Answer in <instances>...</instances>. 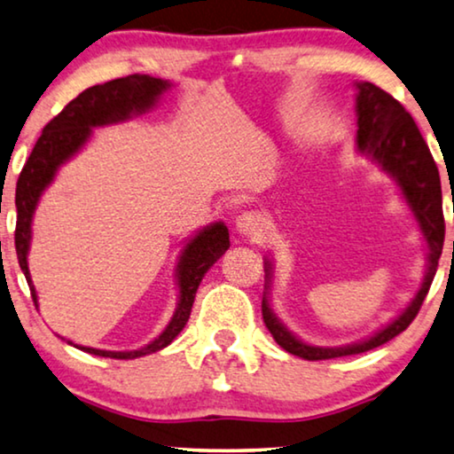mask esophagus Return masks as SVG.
<instances>
[{"instance_id":"esophagus-1","label":"esophagus","mask_w":454,"mask_h":454,"mask_svg":"<svg viewBox=\"0 0 454 454\" xmlns=\"http://www.w3.org/2000/svg\"><path fill=\"white\" fill-rule=\"evenodd\" d=\"M235 229H238V233L246 235V238L258 239L262 238V233L266 231V225L262 215L247 210V213H241L238 219H235Z\"/></svg>"}]
</instances>
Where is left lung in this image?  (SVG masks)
Segmentation results:
<instances>
[{"mask_svg": "<svg viewBox=\"0 0 454 454\" xmlns=\"http://www.w3.org/2000/svg\"><path fill=\"white\" fill-rule=\"evenodd\" d=\"M357 148L359 153L368 154L382 167L388 176L399 184L409 208L419 223L421 233L427 244V269L424 283L418 295L405 308L399 318H395L388 326L378 331L374 337L362 343L347 347H312L294 337L285 328L266 300L262 297V318L272 339L289 351L291 356L318 362V359H333L343 356H356L388 343L396 334H401L411 325L424 303L430 285L436 275L440 254L444 246V215H442V188L436 160L427 148L419 128L415 126L413 117L403 105L390 97L387 90L378 89L372 82H357ZM266 278H270V264L266 260Z\"/></svg>", "mask_w": 454, "mask_h": 454, "instance_id": "left-lung-1", "label": "left lung"}]
</instances>
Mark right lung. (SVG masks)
Here are the masks:
<instances>
[{
  "instance_id": "right-lung-1",
  "label": "right lung",
  "mask_w": 454,
  "mask_h": 454,
  "mask_svg": "<svg viewBox=\"0 0 454 454\" xmlns=\"http://www.w3.org/2000/svg\"><path fill=\"white\" fill-rule=\"evenodd\" d=\"M169 82L160 78L146 76V74H132V76L111 80V82L97 84L86 89L84 92L66 105L61 114L53 117L51 121L43 128V134L30 153L27 163H24L20 177L16 184V254L18 264L27 277L30 287V295L36 306V291L30 281L27 254L30 246V221L36 208V202L43 190L51 184L55 171L64 165L80 146L90 138L92 128L105 126V123H115L128 120L129 115L145 114L151 109L157 98L169 89ZM229 247V231L223 223H215L196 235L188 246L184 247L177 264V285H179V303L169 326L159 334L153 343L142 347L138 351H103L92 349V347H78L86 353L98 357L114 359H134L146 353H154L163 349L184 331L185 322L190 318L192 303H194L198 285L207 270L219 260ZM72 345V340H67Z\"/></svg>"
}]
</instances>
